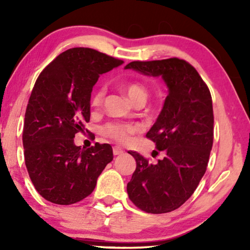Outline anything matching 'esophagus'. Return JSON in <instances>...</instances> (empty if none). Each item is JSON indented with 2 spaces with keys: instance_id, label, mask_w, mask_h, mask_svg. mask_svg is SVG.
I'll return each mask as SVG.
<instances>
[{
  "instance_id": "1",
  "label": "esophagus",
  "mask_w": 250,
  "mask_h": 250,
  "mask_svg": "<svg viewBox=\"0 0 250 250\" xmlns=\"http://www.w3.org/2000/svg\"><path fill=\"white\" fill-rule=\"evenodd\" d=\"M112 152H114L115 156H118V155H122V153H124V150L119 148V146H114V148H112Z\"/></svg>"
}]
</instances>
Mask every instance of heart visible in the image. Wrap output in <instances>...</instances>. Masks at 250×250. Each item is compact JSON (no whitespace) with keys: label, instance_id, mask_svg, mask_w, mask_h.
Returning a JSON list of instances; mask_svg holds the SVG:
<instances>
[{"label":"heart","instance_id":"b5f03b06","mask_svg":"<svg viewBox=\"0 0 250 250\" xmlns=\"http://www.w3.org/2000/svg\"><path fill=\"white\" fill-rule=\"evenodd\" d=\"M122 90L131 99L133 104L140 100L146 101V98H148V90H146L145 85L139 83V82H128V83L123 84ZM104 88H99V90L94 92L91 100L92 107L97 108L99 105H101L104 98ZM139 131L140 128L138 126L122 124V123H109V124L102 127V134L119 143L128 142L129 139H131V135L134 134V133H138Z\"/></svg>","mask_w":250,"mask_h":250}]
</instances>
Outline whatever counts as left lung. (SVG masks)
<instances>
[{
  "label": "left lung",
  "instance_id": "obj_1",
  "mask_svg": "<svg viewBox=\"0 0 250 250\" xmlns=\"http://www.w3.org/2000/svg\"><path fill=\"white\" fill-rule=\"evenodd\" d=\"M125 69L160 76L168 87L162 111L146 133L164 158L151 164L128 151L136 168L127 183L128 198L136 207L151 214L168 213L192 196L206 172L214 139L209 88L198 71L179 58L133 61Z\"/></svg>",
  "mask_w": 250,
  "mask_h": 250
}]
</instances>
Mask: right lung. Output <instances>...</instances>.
<instances>
[{"mask_svg": "<svg viewBox=\"0 0 250 250\" xmlns=\"http://www.w3.org/2000/svg\"><path fill=\"white\" fill-rule=\"evenodd\" d=\"M123 60L88 47L59 54L40 74L27 104L22 143L29 177L41 196L71 205L90 196L114 158L108 143L81 148L75 134L90 122L92 88Z\"/></svg>", "mask_w": 250, "mask_h": 250, "instance_id": "add662e5", "label": "right lung"}]
</instances>
